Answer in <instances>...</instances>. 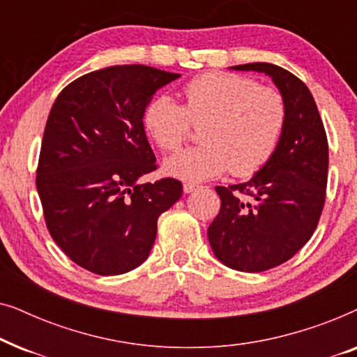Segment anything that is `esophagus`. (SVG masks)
<instances>
[{"label":"esophagus","instance_id":"1","mask_svg":"<svg viewBox=\"0 0 357 357\" xmlns=\"http://www.w3.org/2000/svg\"><path fill=\"white\" fill-rule=\"evenodd\" d=\"M197 188H199L197 183H192V182H185L183 183V192L185 193H192V192H195V190Z\"/></svg>","mask_w":357,"mask_h":357}]
</instances>
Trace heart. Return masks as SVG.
Returning <instances> with one entry per match:
<instances>
[{
	"label": "heart",
	"mask_w": 357,
	"mask_h": 357,
	"mask_svg": "<svg viewBox=\"0 0 357 357\" xmlns=\"http://www.w3.org/2000/svg\"><path fill=\"white\" fill-rule=\"evenodd\" d=\"M287 107L271 86L234 73H204L182 87V105L158 96L146 105L144 128L165 153L187 143L193 126H203V146L165 162L174 177L213 178L229 169L236 177L257 174L275 154L286 126Z\"/></svg>",
	"instance_id": "obj_1"
}]
</instances>
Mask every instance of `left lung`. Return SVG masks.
I'll use <instances>...</instances> for the list:
<instances>
[{
	"instance_id": "left-lung-1",
	"label": "left lung",
	"mask_w": 357,
	"mask_h": 357,
	"mask_svg": "<svg viewBox=\"0 0 357 357\" xmlns=\"http://www.w3.org/2000/svg\"><path fill=\"white\" fill-rule=\"evenodd\" d=\"M271 76L287 119L275 154L250 182L216 187L221 209L208 227L214 255L232 270L280 266L309 242L320 221L328 180V139L309 87L271 63L234 66Z\"/></svg>"
}]
</instances>
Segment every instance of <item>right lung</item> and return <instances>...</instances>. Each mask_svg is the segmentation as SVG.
Returning a JSON list of instances; mask_svg holds the SVG:
<instances>
[{
    "label": "right lung",
    "instance_id": "1",
    "mask_svg": "<svg viewBox=\"0 0 357 357\" xmlns=\"http://www.w3.org/2000/svg\"><path fill=\"white\" fill-rule=\"evenodd\" d=\"M177 77L144 65L109 66L70 82L52 107L36 177L43 219L56 245L94 275L139 266L159 216L182 197L172 177L138 182L158 169L144 109Z\"/></svg>",
    "mask_w": 357,
    "mask_h": 357
}]
</instances>
